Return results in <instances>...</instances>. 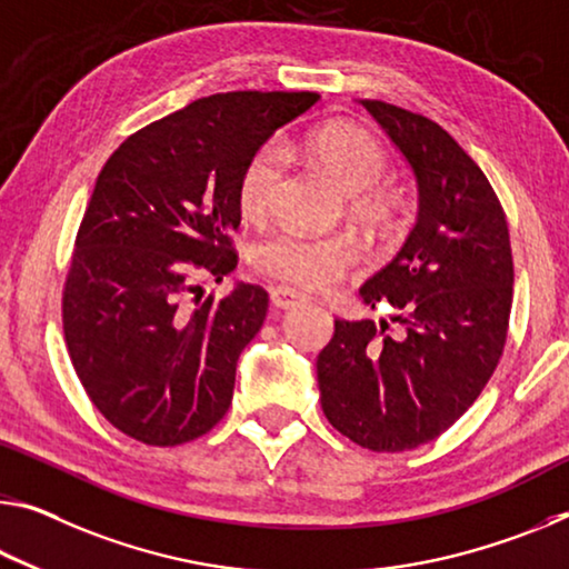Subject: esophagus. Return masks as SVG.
Instances as JSON below:
<instances>
[{
    "mask_svg": "<svg viewBox=\"0 0 569 569\" xmlns=\"http://www.w3.org/2000/svg\"><path fill=\"white\" fill-rule=\"evenodd\" d=\"M303 301V296L299 291H293V288L288 286H270V303L276 306V309H293V306H299Z\"/></svg>",
    "mask_w": 569,
    "mask_h": 569,
    "instance_id": "1",
    "label": "esophagus"
}]
</instances>
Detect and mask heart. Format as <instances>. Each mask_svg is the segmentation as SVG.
<instances>
[{
	"instance_id": "1",
	"label": "heart",
	"mask_w": 569,
	"mask_h": 569,
	"mask_svg": "<svg viewBox=\"0 0 569 569\" xmlns=\"http://www.w3.org/2000/svg\"><path fill=\"white\" fill-rule=\"evenodd\" d=\"M303 151L349 194V214L367 232L392 236L400 228L408 212V192L385 179L390 157L372 131L351 121H333L309 133ZM283 167V151L276 143H263L248 159L238 182L242 218L260 220L270 210ZM357 260L359 250L349 238L306 236L291 228L268 232L250 248V266L260 276L306 291H323L337 283Z\"/></svg>"
}]
</instances>
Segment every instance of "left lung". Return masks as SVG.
Returning a JSON list of instances; mask_svg holds the SVG:
<instances>
[{
    "label": "left lung",
    "mask_w": 569,
    "mask_h": 569,
    "mask_svg": "<svg viewBox=\"0 0 569 569\" xmlns=\"http://www.w3.org/2000/svg\"><path fill=\"white\" fill-rule=\"evenodd\" d=\"M410 161L420 212L398 258L359 288L402 331L333 321L317 359L321 410L351 443L398 453L436 440L479 398L503 355L513 260L503 207L481 167L422 113L365 98Z\"/></svg>",
    "instance_id": "left-lung-1"
}]
</instances>
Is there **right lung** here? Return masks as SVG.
<instances>
[{
  "label": "right lung",
  "instance_id": "right-lung-1",
  "mask_svg": "<svg viewBox=\"0 0 569 569\" xmlns=\"http://www.w3.org/2000/svg\"><path fill=\"white\" fill-rule=\"evenodd\" d=\"M319 93L232 90L131 133L96 179L62 286L70 362L98 412L147 446L210 432L232 402L240 351L268 293L240 283L202 299L238 266V182L270 133Z\"/></svg>",
  "mask_w": 569,
  "mask_h": 569
}]
</instances>
